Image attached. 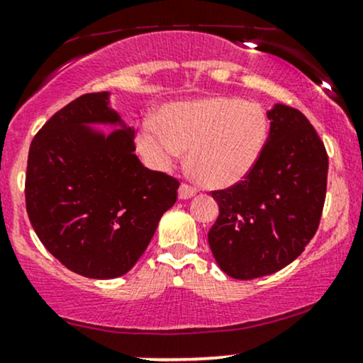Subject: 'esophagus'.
Listing matches in <instances>:
<instances>
[{"label": "esophagus", "instance_id": "1", "mask_svg": "<svg viewBox=\"0 0 363 363\" xmlns=\"http://www.w3.org/2000/svg\"><path fill=\"white\" fill-rule=\"evenodd\" d=\"M196 193H198L196 187L189 184H181V187H179V199H189L193 198V196H196Z\"/></svg>", "mask_w": 363, "mask_h": 363}]
</instances>
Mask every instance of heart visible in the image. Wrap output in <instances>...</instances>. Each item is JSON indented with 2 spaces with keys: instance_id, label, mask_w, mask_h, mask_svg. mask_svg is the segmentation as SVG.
Masks as SVG:
<instances>
[{
  "instance_id": "1",
  "label": "heart",
  "mask_w": 363,
  "mask_h": 363,
  "mask_svg": "<svg viewBox=\"0 0 363 363\" xmlns=\"http://www.w3.org/2000/svg\"><path fill=\"white\" fill-rule=\"evenodd\" d=\"M159 121H145L140 128L142 155L154 167L169 169L189 148L191 174L216 189L242 182L269 140L264 108L226 96L170 103L160 110Z\"/></svg>"
}]
</instances>
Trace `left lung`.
<instances>
[{
  "label": "left lung",
  "mask_w": 363,
  "mask_h": 363,
  "mask_svg": "<svg viewBox=\"0 0 363 363\" xmlns=\"http://www.w3.org/2000/svg\"><path fill=\"white\" fill-rule=\"evenodd\" d=\"M259 164L238 184L213 191L220 206L208 233L216 264L233 279L277 272L311 242L321 220L328 155L308 118L276 104Z\"/></svg>",
  "instance_id": "obj_1"
}]
</instances>
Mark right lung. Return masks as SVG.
Segmentation results:
<instances>
[{
  "label": "right lung",
  "mask_w": 363,
  "mask_h": 363,
  "mask_svg": "<svg viewBox=\"0 0 363 363\" xmlns=\"http://www.w3.org/2000/svg\"><path fill=\"white\" fill-rule=\"evenodd\" d=\"M94 124L115 125L106 135ZM135 130L110 93L82 94L42 126L28 152L25 199L43 247L72 272L115 279L137 264L177 199L179 181L143 167Z\"/></svg>",
  "instance_id": "obj_1"
}]
</instances>
